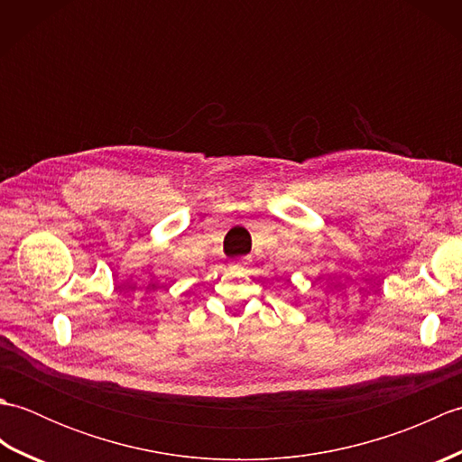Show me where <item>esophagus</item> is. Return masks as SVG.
<instances>
[{
  "label": "esophagus",
  "mask_w": 462,
  "mask_h": 462,
  "mask_svg": "<svg viewBox=\"0 0 462 462\" xmlns=\"http://www.w3.org/2000/svg\"><path fill=\"white\" fill-rule=\"evenodd\" d=\"M234 268H244V262H238V263H234Z\"/></svg>",
  "instance_id": "esophagus-1"
}]
</instances>
